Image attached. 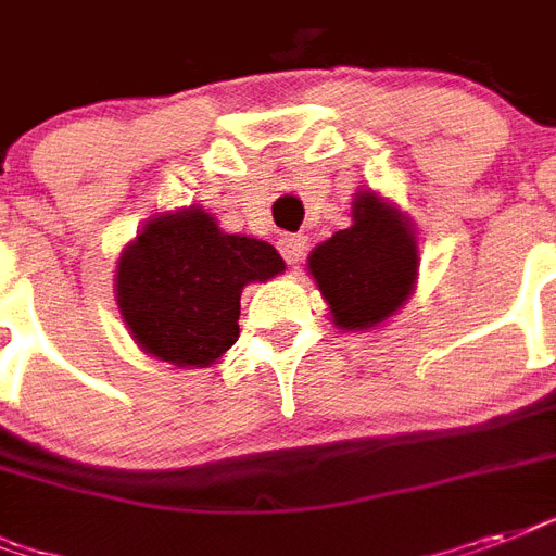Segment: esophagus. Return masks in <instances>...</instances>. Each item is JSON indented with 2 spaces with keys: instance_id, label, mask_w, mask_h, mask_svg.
Masks as SVG:
<instances>
[{
  "instance_id": "esophagus-1",
  "label": "esophagus",
  "mask_w": 556,
  "mask_h": 556,
  "mask_svg": "<svg viewBox=\"0 0 556 556\" xmlns=\"http://www.w3.org/2000/svg\"><path fill=\"white\" fill-rule=\"evenodd\" d=\"M279 253H282V260L288 262V265H296V262L303 260V253H305V236L300 233H288L279 239Z\"/></svg>"
}]
</instances>
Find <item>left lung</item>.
<instances>
[{
	"instance_id": "left-lung-1",
	"label": "left lung",
	"mask_w": 556,
	"mask_h": 556,
	"mask_svg": "<svg viewBox=\"0 0 556 556\" xmlns=\"http://www.w3.org/2000/svg\"><path fill=\"white\" fill-rule=\"evenodd\" d=\"M418 265L413 222L375 190H357L352 227L308 253V274L340 331H375L401 312L415 291Z\"/></svg>"
}]
</instances>
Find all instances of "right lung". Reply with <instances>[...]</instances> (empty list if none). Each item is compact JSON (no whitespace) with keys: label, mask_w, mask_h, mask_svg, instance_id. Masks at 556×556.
I'll list each match as a JSON object with an SVG mask.
<instances>
[{"label":"right lung","mask_w":556,"mask_h":556,"mask_svg":"<svg viewBox=\"0 0 556 556\" xmlns=\"http://www.w3.org/2000/svg\"><path fill=\"white\" fill-rule=\"evenodd\" d=\"M282 270L274 244L225 233L204 207H178L152 216L121 251L115 303L143 355L204 369L239 338L244 286Z\"/></svg>","instance_id":"right-lung-1"}]
</instances>
